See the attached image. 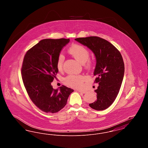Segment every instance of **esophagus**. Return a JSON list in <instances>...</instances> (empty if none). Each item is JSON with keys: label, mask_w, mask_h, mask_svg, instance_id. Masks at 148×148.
<instances>
[{"label": "esophagus", "mask_w": 148, "mask_h": 148, "mask_svg": "<svg viewBox=\"0 0 148 148\" xmlns=\"http://www.w3.org/2000/svg\"><path fill=\"white\" fill-rule=\"evenodd\" d=\"M77 92H81V93H83V94H84L85 93V92L84 90H77Z\"/></svg>", "instance_id": "obj_1"}]
</instances>
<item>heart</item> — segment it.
<instances>
[{"label":"heart","instance_id":"heart-1","mask_svg":"<svg viewBox=\"0 0 148 148\" xmlns=\"http://www.w3.org/2000/svg\"><path fill=\"white\" fill-rule=\"evenodd\" d=\"M69 53L74 57L80 63L83 64L86 68L90 69L92 65L93 61L89 59L90 51L85 47L80 44H74L68 50ZM64 56L60 54L57 58L56 67L58 70L63 68ZM86 77L83 75H69L64 79L65 84L74 88H82Z\"/></svg>","mask_w":148,"mask_h":148}]
</instances>
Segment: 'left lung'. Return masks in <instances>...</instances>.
I'll list each match as a JSON object with an SVG mask.
<instances>
[{"label":"left lung","mask_w":148,"mask_h":148,"mask_svg":"<svg viewBox=\"0 0 148 148\" xmlns=\"http://www.w3.org/2000/svg\"><path fill=\"white\" fill-rule=\"evenodd\" d=\"M92 50L97 64L94 83H98L97 100L89 106L97 110H103L113 103L119 92L124 74V63L119 51L112 44L98 36L75 39Z\"/></svg>","instance_id":"left-lung-1"}]
</instances>
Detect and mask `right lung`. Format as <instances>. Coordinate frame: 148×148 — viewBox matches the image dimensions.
<instances>
[{
	"label": "right lung",
	"mask_w": 148,
	"mask_h": 148,
	"mask_svg": "<svg viewBox=\"0 0 148 148\" xmlns=\"http://www.w3.org/2000/svg\"><path fill=\"white\" fill-rule=\"evenodd\" d=\"M69 39H45L30 49L24 57L21 77L33 103L45 113H55L66 104L73 89L64 85L54 89L51 83L58 73L56 60Z\"/></svg>",
	"instance_id": "right-lung-1"
}]
</instances>
